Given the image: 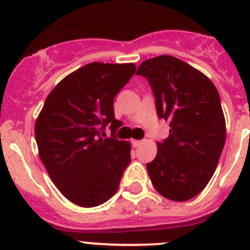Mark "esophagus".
<instances>
[{
    "instance_id": "obj_1",
    "label": "esophagus",
    "mask_w": 250,
    "mask_h": 250,
    "mask_svg": "<svg viewBox=\"0 0 250 250\" xmlns=\"http://www.w3.org/2000/svg\"><path fill=\"white\" fill-rule=\"evenodd\" d=\"M141 143H143L141 140H132V145L134 146V147H138V146L141 145Z\"/></svg>"
}]
</instances>
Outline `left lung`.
I'll return each mask as SVG.
<instances>
[{
	"mask_svg": "<svg viewBox=\"0 0 250 250\" xmlns=\"http://www.w3.org/2000/svg\"><path fill=\"white\" fill-rule=\"evenodd\" d=\"M137 75L147 78L158 117L170 127L169 137L157 143L155 160L146 165L151 183L168 200H191L209 183L225 145L218 90L200 70L172 55L145 60Z\"/></svg>",
	"mask_w": 250,
	"mask_h": 250,
	"instance_id": "obj_1",
	"label": "left lung"
}]
</instances>
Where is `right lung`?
<instances>
[{"instance_id": "right-lung-1", "label": "right lung", "mask_w": 250, "mask_h": 250, "mask_svg": "<svg viewBox=\"0 0 250 250\" xmlns=\"http://www.w3.org/2000/svg\"><path fill=\"white\" fill-rule=\"evenodd\" d=\"M135 64L90 62L62 78L35 123L39 155L58 190L84 208L110 200L130 162V143L103 138L120 127L113 99Z\"/></svg>"}]
</instances>
